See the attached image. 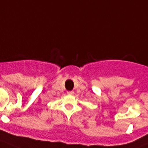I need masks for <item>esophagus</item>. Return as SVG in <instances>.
<instances>
[{"label":"esophagus","mask_w":148,"mask_h":148,"mask_svg":"<svg viewBox=\"0 0 148 148\" xmlns=\"http://www.w3.org/2000/svg\"><path fill=\"white\" fill-rule=\"evenodd\" d=\"M69 95H73L74 94V91H69V92H67Z\"/></svg>","instance_id":"esophagus-1"}]
</instances>
